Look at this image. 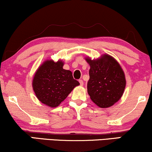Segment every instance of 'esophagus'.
Wrapping results in <instances>:
<instances>
[{"mask_svg":"<svg viewBox=\"0 0 152 152\" xmlns=\"http://www.w3.org/2000/svg\"><path fill=\"white\" fill-rule=\"evenodd\" d=\"M79 82H80L81 86H82V85L84 84V82H83L82 80H79Z\"/></svg>","mask_w":152,"mask_h":152,"instance_id":"obj_1","label":"esophagus"}]
</instances>
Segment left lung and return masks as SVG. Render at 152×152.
<instances>
[{
    "mask_svg": "<svg viewBox=\"0 0 152 152\" xmlns=\"http://www.w3.org/2000/svg\"><path fill=\"white\" fill-rule=\"evenodd\" d=\"M86 61L91 66L87 90L91 99L99 107L113 105L122 97L126 80L121 66L115 59L108 55L100 59Z\"/></svg>",
    "mask_w": 152,
    "mask_h": 152,
    "instance_id": "1",
    "label": "left lung"
}]
</instances>
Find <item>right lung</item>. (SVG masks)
<instances>
[{"instance_id": "1", "label": "right lung", "mask_w": 152, "mask_h": 152, "mask_svg": "<svg viewBox=\"0 0 152 152\" xmlns=\"http://www.w3.org/2000/svg\"><path fill=\"white\" fill-rule=\"evenodd\" d=\"M61 61H45L38 68L32 86L37 98L50 107H57L80 83L72 72L63 68Z\"/></svg>"}]
</instances>
